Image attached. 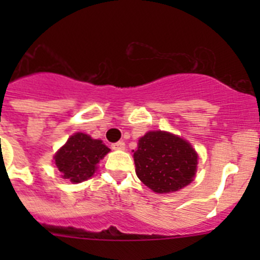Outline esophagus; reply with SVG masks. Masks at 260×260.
<instances>
[{
	"instance_id": "1",
	"label": "esophagus",
	"mask_w": 260,
	"mask_h": 260,
	"mask_svg": "<svg viewBox=\"0 0 260 260\" xmlns=\"http://www.w3.org/2000/svg\"><path fill=\"white\" fill-rule=\"evenodd\" d=\"M112 148L113 150H125V142L123 141H119L117 143L112 144Z\"/></svg>"
}]
</instances>
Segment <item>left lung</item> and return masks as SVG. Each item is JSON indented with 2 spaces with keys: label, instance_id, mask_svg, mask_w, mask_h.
I'll return each instance as SVG.
<instances>
[{
  "label": "left lung",
  "instance_id": "obj_1",
  "mask_svg": "<svg viewBox=\"0 0 260 260\" xmlns=\"http://www.w3.org/2000/svg\"><path fill=\"white\" fill-rule=\"evenodd\" d=\"M138 178L155 192H173L192 181L198 155L182 138L165 132H148L134 151Z\"/></svg>",
  "mask_w": 260,
  "mask_h": 260
}]
</instances>
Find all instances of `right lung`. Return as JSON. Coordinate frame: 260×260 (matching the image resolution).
<instances>
[{
    "label": "right lung",
    "mask_w": 260,
    "mask_h": 260,
    "mask_svg": "<svg viewBox=\"0 0 260 260\" xmlns=\"http://www.w3.org/2000/svg\"><path fill=\"white\" fill-rule=\"evenodd\" d=\"M105 144L89 135L77 133L54 156V162L61 176L71 182H82L92 177L98 164L108 152Z\"/></svg>",
    "instance_id": "right-lung-1"
}]
</instances>
